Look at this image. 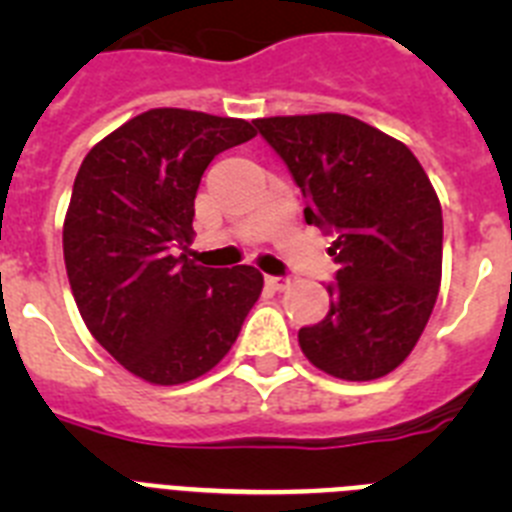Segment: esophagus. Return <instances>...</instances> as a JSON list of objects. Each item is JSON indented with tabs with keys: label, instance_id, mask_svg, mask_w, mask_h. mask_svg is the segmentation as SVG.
I'll list each match as a JSON object with an SVG mask.
<instances>
[{
	"label": "esophagus",
	"instance_id": "34e87169",
	"mask_svg": "<svg viewBox=\"0 0 512 512\" xmlns=\"http://www.w3.org/2000/svg\"><path fill=\"white\" fill-rule=\"evenodd\" d=\"M266 284H269L271 289H277V292H282V289L289 287V279L287 277H266Z\"/></svg>",
	"mask_w": 512,
	"mask_h": 512
}]
</instances>
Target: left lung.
<instances>
[{"mask_svg":"<svg viewBox=\"0 0 512 512\" xmlns=\"http://www.w3.org/2000/svg\"><path fill=\"white\" fill-rule=\"evenodd\" d=\"M307 200V225L336 233L330 310L300 328L312 366L346 382L395 372L418 343L441 287L443 217L431 179L405 143L338 112L261 117Z\"/></svg>","mask_w":512,"mask_h":512,"instance_id":"8db88e82","label":"left lung"}]
</instances>
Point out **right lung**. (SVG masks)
I'll use <instances>...</instances> for the list:
<instances>
[{"instance_id": "1", "label": "right lung", "mask_w": 512, "mask_h": 512, "mask_svg": "<svg viewBox=\"0 0 512 512\" xmlns=\"http://www.w3.org/2000/svg\"><path fill=\"white\" fill-rule=\"evenodd\" d=\"M253 135L238 117L158 107L81 161L63 220L71 292L99 346L143 382L169 387L210 372L259 300V269H210L184 253L202 174Z\"/></svg>"}]
</instances>
